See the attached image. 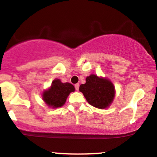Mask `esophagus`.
<instances>
[{"label": "esophagus", "mask_w": 157, "mask_h": 157, "mask_svg": "<svg viewBox=\"0 0 157 157\" xmlns=\"http://www.w3.org/2000/svg\"><path fill=\"white\" fill-rule=\"evenodd\" d=\"M79 86H80V84H79V83L75 84V89H76L77 91H78V90H79Z\"/></svg>", "instance_id": "esophagus-1"}]
</instances>
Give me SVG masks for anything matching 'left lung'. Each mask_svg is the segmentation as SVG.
I'll list each match as a JSON object with an SVG mask.
<instances>
[{
  "instance_id": "left-lung-1",
  "label": "left lung",
  "mask_w": 157,
  "mask_h": 157,
  "mask_svg": "<svg viewBox=\"0 0 157 157\" xmlns=\"http://www.w3.org/2000/svg\"><path fill=\"white\" fill-rule=\"evenodd\" d=\"M80 92L91 105L100 109H108L115 97V87L106 77L91 75L86 78V83L81 84Z\"/></svg>"
}]
</instances>
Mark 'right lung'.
<instances>
[{"label": "right lung", "mask_w": 157, "mask_h": 157, "mask_svg": "<svg viewBox=\"0 0 157 157\" xmlns=\"http://www.w3.org/2000/svg\"><path fill=\"white\" fill-rule=\"evenodd\" d=\"M75 91V86L72 84L62 82L59 79H55L51 86L44 91L42 99L48 107L57 109L64 105L68 95Z\"/></svg>", "instance_id": "right-lung-1"}]
</instances>
